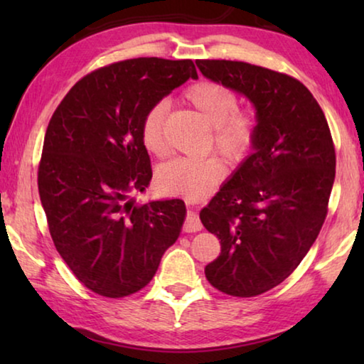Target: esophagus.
<instances>
[{
  "label": "esophagus",
  "mask_w": 364,
  "mask_h": 364,
  "mask_svg": "<svg viewBox=\"0 0 364 364\" xmlns=\"http://www.w3.org/2000/svg\"><path fill=\"white\" fill-rule=\"evenodd\" d=\"M183 230L186 232H196V231H200L202 230V223L199 220V215H197L196 212L189 210L186 213V220H184V226Z\"/></svg>",
  "instance_id": "esophagus-1"
}]
</instances>
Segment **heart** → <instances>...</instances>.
<instances>
[{"mask_svg": "<svg viewBox=\"0 0 364 364\" xmlns=\"http://www.w3.org/2000/svg\"><path fill=\"white\" fill-rule=\"evenodd\" d=\"M184 100L212 125L213 147L221 157L239 162L247 156L257 136L258 120L252 110L237 107L234 90L213 80H200L188 86ZM167 110L164 101L156 102L141 120V141L157 157L167 151L164 138ZM223 178L225 167L215 157L173 159L157 170L156 184L164 194L197 200L210 194Z\"/></svg>", "mask_w": 364, "mask_h": 364, "instance_id": "1", "label": "heart"}]
</instances>
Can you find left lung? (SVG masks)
<instances>
[{
    "label": "left lung",
    "instance_id": "obj_1",
    "mask_svg": "<svg viewBox=\"0 0 364 364\" xmlns=\"http://www.w3.org/2000/svg\"><path fill=\"white\" fill-rule=\"evenodd\" d=\"M196 64L257 110L254 152L200 210L221 244L205 278L223 294L255 297L289 278L316 241L336 178L334 143L318 101L297 78L241 60Z\"/></svg>",
    "mask_w": 364,
    "mask_h": 364
}]
</instances>
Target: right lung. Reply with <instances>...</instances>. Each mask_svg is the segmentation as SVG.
<instances>
[{
    "label": "right lung",
    "mask_w": 364,
    "mask_h": 364,
    "mask_svg": "<svg viewBox=\"0 0 364 364\" xmlns=\"http://www.w3.org/2000/svg\"><path fill=\"white\" fill-rule=\"evenodd\" d=\"M188 78H197L191 59L120 60L78 80L49 120L38 165L49 234L75 278L102 297L149 284L180 236L181 199L138 205L130 194L152 178L141 120Z\"/></svg>",
    "instance_id": "add662e5"
}]
</instances>
